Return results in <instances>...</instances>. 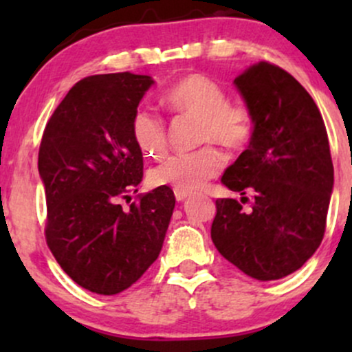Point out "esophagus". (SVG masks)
I'll return each mask as SVG.
<instances>
[{
	"instance_id": "esophagus-1",
	"label": "esophagus",
	"mask_w": 352,
	"mask_h": 352,
	"mask_svg": "<svg viewBox=\"0 0 352 352\" xmlns=\"http://www.w3.org/2000/svg\"><path fill=\"white\" fill-rule=\"evenodd\" d=\"M173 193H175V199L177 201H184L187 197H190V192H185V190H173Z\"/></svg>"
}]
</instances>
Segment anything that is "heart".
I'll return each mask as SVG.
<instances>
[{
    "instance_id": "1",
    "label": "heart",
    "mask_w": 352,
    "mask_h": 352,
    "mask_svg": "<svg viewBox=\"0 0 352 352\" xmlns=\"http://www.w3.org/2000/svg\"><path fill=\"white\" fill-rule=\"evenodd\" d=\"M165 107L179 116L200 120L199 142H217L241 148L253 135L252 114L243 106L230 104L228 94L217 80L205 74H188L173 82L162 94ZM132 139L140 152L159 159L167 151V131L160 116L151 109H137L131 120ZM223 157L212 145L192 153L168 157L157 165L148 179L155 187L193 192L220 172Z\"/></svg>"
}]
</instances>
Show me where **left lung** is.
<instances>
[{
    "label": "left lung",
    "mask_w": 352,
    "mask_h": 352,
    "mask_svg": "<svg viewBox=\"0 0 352 352\" xmlns=\"http://www.w3.org/2000/svg\"><path fill=\"white\" fill-rule=\"evenodd\" d=\"M252 114L248 148L225 170L245 210L218 199L212 240L221 256L260 281L300 270L324 236L334 168L321 112L281 67L260 60L233 80Z\"/></svg>",
    "instance_id": "obj_1"
}]
</instances>
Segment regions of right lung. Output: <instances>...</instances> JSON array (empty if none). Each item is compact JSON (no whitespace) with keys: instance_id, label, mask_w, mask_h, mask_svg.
I'll return each instance as SVG.
<instances>
[{"instance_id":"1","label":"right lung","mask_w":352,"mask_h":352,"mask_svg":"<svg viewBox=\"0 0 352 352\" xmlns=\"http://www.w3.org/2000/svg\"><path fill=\"white\" fill-rule=\"evenodd\" d=\"M152 84L151 76L132 72L89 76L44 129L38 168L47 246L71 280L92 293L117 294L147 272L175 207L168 187L140 195L127 210L119 204L142 180L131 120Z\"/></svg>"}]
</instances>
